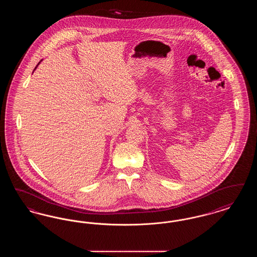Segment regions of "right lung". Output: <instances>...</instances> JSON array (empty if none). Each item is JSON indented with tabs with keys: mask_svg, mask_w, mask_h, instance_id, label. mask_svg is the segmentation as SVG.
<instances>
[{
	"mask_svg": "<svg viewBox=\"0 0 257 257\" xmlns=\"http://www.w3.org/2000/svg\"><path fill=\"white\" fill-rule=\"evenodd\" d=\"M40 61H39V62H40ZM39 62H38V64H39ZM38 64H37V65H38ZM37 66H36V68H37ZM36 68H35V69H36Z\"/></svg>",
	"mask_w": 257,
	"mask_h": 257,
	"instance_id": "1",
	"label": "right lung"
}]
</instances>
